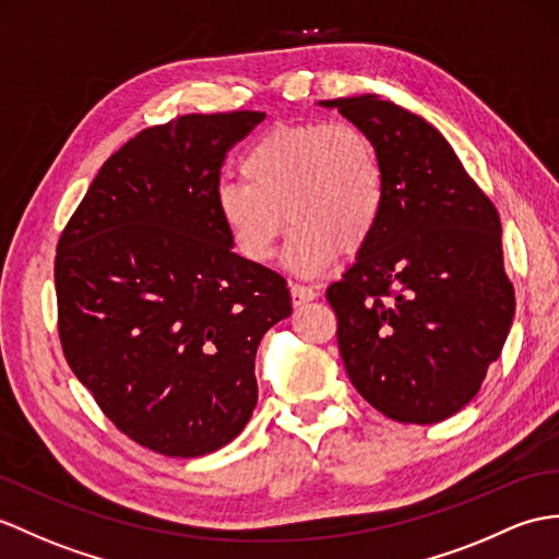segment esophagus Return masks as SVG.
<instances>
[{
    "label": "esophagus",
    "mask_w": 559,
    "mask_h": 559,
    "mask_svg": "<svg viewBox=\"0 0 559 559\" xmlns=\"http://www.w3.org/2000/svg\"><path fill=\"white\" fill-rule=\"evenodd\" d=\"M319 295V290L314 285H305V283H290V297H293V305H305L311 302L314 297Z\"/></svg>",
    "instance_id": "esophagus-1"
}]
</instances>
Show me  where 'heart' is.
<instances>
[{
	"mask_svg": "<svg viewBox=\"0 0 559 559\" xmlns=\"http://www.w3.org/2000/svg\"><path fill=\"white\" fill-rule=\"evenodd\" d=\"M242 180L214 192L218 221L248 262L274 257L286 212L293 233L285 262L302 276L331 266L371 240L385 200L383 164L373 140L347 121L274 126L240 162Z\"/></svg>",
	"mask_w": 559,
	"mask_h": 559,
	"instance_id": "heart-1",
	"label": "heart"
}]
</instances>
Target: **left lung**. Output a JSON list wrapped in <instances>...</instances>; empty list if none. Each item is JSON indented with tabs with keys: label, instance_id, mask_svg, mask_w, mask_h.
<instances>
[{
	"label": "left lung",
	"instance_id": "8db88e82",
	"mask_svg": "<svg viewBox=\"0 0 559 559\" xmlns=\"http://www.w3.org/2000/svg\"><path fill=\"white\" fill-rule=\"evenodd\" d=\"M383 164L371 240L326 300L349 381L402 424H438L481 388L514 317L500 216L431 123L376 95L326 99Z\"/></svg>",
	"mask_w": 559,
	"mask_h": 559
}]
</instances>
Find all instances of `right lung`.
<instances>
[{
  "label": "right lung",
  "mask_w": 559,
  "mask_h": 559,
  "mask_svg": "<svg viewBox=\"0 0 559 559\" xmlns=\"http://www.w3.org/2000/svg\"><path fill=\"white\" fill-rule=\"evenodd\" d=\"M264 111L186 114L104 162L55 259L63 357L121 433L168 457L224 448L257 405L285 278L230 250L214 192Z\"/></svg>",
  "instance_id": "right-lung-1"
}]
</instances>
